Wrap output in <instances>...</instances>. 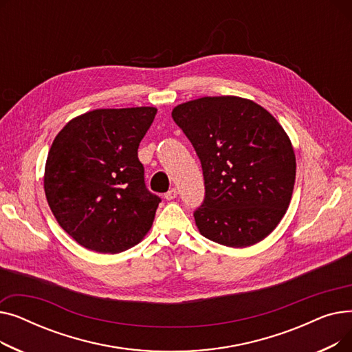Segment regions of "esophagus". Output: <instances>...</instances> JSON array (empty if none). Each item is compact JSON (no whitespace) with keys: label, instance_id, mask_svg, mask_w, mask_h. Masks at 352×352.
<instances>
[{"label":"esophagus","instance_id":"34e87169","mask_svg":"<svg viewBox=\"0 0 352 352\" xmlns=\"http://www.w3.org/2000/svg\"><path fill=\"white\" fill-rule=\"evenodd\" d=\"M177 195H178L177 190H175V188H171L168 192H165V194H164V198H165L166 201H171V199H175V198H177Z\"/></svg>","mask_w":352,"mask_h":352}]
</instances>
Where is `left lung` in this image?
<instances>
[{
  "mask_svg": "<svg viewBox=\"0 0 352 352\" xmlns=\"http://www.w3.org/2000/svg\"><path fill=\"white\" fill-rule=\"evenodd\" d=\"M202 165L206 199L194 212L201 235L245 248L285 215L295 184L294 148L281 124L256 102L202 97L171 113Z\"/></svg>",
  "mask_w": 352,
  "mask_h": 352,
  "instance_id": "8db88e82",
  "label": "left lung"
}]
</instances>
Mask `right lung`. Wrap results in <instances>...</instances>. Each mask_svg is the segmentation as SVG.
<instances>
[{
    "mask_svg": "<svg viewBox=\"0 0 352 352\" xmlns=\"http://www.w3.org/2000/svg\"><path fill=\"white\" fill-rule=\"evenodd\" d=\"M155 114V107L92 109L54 138L45 197L60 227L84 248L122 252L153 227L161 199L145 188L138 146Z\"/></svg>",
    "mask_w": 352,
    "mask_h": 352,
    "instance_id": "right-lung-1",
    "label": "right lung"
}]
</instances>
